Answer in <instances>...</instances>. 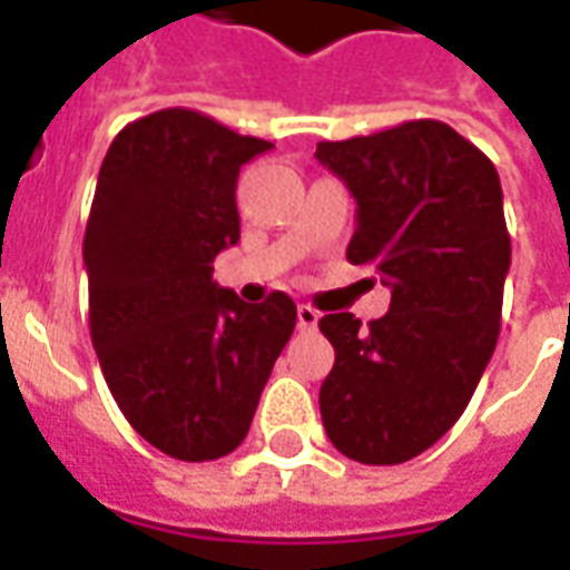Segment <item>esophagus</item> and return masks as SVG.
Returning <instances> with one entry per match:
<instances>
[{"instance_id":"obj_1","label":"esophagus","mask_w":570,"mask_h":570,"mask_svg":"<svg viewBox=\"0 0 570 570\" xmlns=\"http://www.w3.org/2000/svg\"><path fill=\"white\" fill-rule=\"evenodd\" d=\"M296 321H298V330H314L317 321H321V311L311 308V305H298Z\"/></svg>"}]
</instances>
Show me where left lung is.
<instances>
[{"label":"left lung","mask_w":570,"mask_h":570,"mask_svg":"<svg viewBox=\"0 0 570 570\" xmlns=\"http://www.w3.org/2000/svg\"><path fill=\"white\" fill-rule=\"evenodd\" d=\"M357 200L347 262L375 265L384 317L326 314L335 363L321 419L360 464H403L445 436L476 391L501 333L510 235L494 164L442 121L317 142Z\"/></svg>","instance_id":"1"}]
</instances>
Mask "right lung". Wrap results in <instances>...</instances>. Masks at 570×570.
<instances>
[{"mask_svg":"<svg viewBox=\"0 0 570 570\" xmlns=\"http://www.w3.org/2000/svg\"><path fill=\"white\" fill-rule=\"evenodd\" d=\"M195 109H161L118 134L85 228L91 342L130 428L176 461L244 442L296 305H247L213 281L240 240L237 174L262 151Z\"/></svg>","mask_w":570,"mask_h":570,"instance_id":"add662e5","label":"right lung"}]
</instances>
